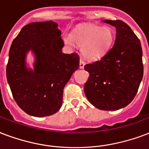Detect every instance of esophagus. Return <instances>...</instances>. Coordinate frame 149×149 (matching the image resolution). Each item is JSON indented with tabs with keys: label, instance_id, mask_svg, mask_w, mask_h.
I'll return each mask as SVG.
<instances>
[{
	"label": "esophagus",
	"instance_id": "1",
	"mask_svg": "<svg viewBox=\"0 0 149 149\" xmlns=\"http://www.w3.org/2000/svg\"><path fill=\"white\" fill-rule=\"evenodd\" d=\"M84 65H85L84 61L82 58H80V60H79V68H80V69H83V68L84 67Z\"/></svg>",
	"mask_w": 149,
	"mask_h": 149
}]
</instances>
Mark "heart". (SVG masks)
I'll list each match as a JSON object with an SVG mask.
<instances>
[{"instance_id": "heart-1", "label": "heart", "mask_w": 149, "mask_h": 149, "mask_svg": "<svg viewBox=\"0 0 149 149\" xmlns=\"http://www.w3.org/2000/svg\"><path fill=\"white\" fill-rule=\"evenodd\" d=\"M114 33L110 27L81 25L70 34H64L63 40L70 46L74 42L82 47V52L88 58H97L107 52L113 40Z\"/></svg>"}]
</instances>
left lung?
I'll return each instance as SVG.
<instances>
[{
  "instance_id": "obj_1",
  "label": "left lung",
  "mask_w": 149,
  "mask_h": 149,
  "mask_svg": "<svg viewBox=\"0 0 149 149\" xmlns=\"http://www.w3.org/2000/svg\"><path fill=\"white\" fill-rule=\"evenodd\" d=\"M116 27L114 45L101 59L86 64V97L102 110H117L132 102L142 79V48L138 37L122 20H103Z\"/></svg>"
}]
</instances>
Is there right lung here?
<instances>
[{
    "mask_svg": "<svg viewBox=\"0 0 149 149\" xmlns=\"http://www.w3.org/2000/svg\"><path fill=\"white\" fill-rule=\"evenodd\" d=\"M61 33L53 21L31 22L22 27L10 47L7 79L17 105L30 116L58 112L65 86L79 68L78 54L62 53ZM29 49L36 57L33 70L25 65Z\"/></svg>",
    "mask_w": 149,
    "mask_h": 149,
    "instance_id": "1",
    "label": "right lung"
}]
</instances>
